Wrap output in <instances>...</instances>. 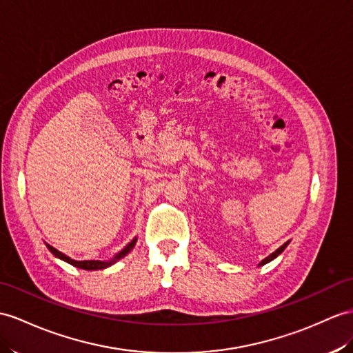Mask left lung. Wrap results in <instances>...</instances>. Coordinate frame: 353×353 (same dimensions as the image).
Listing matches in <instances>:
<instances>
[{
  "instance_id": "1",
  "label": "left lung",
  "mask_w": 353,
  "mask_h": 353,
  "mask_svg": "<svg viewBox=\"0 0 353 353\" xmlns=\"http://www.w3.org/2000/svg\"><path fill=\"white\" fill-rule=\"evenodd\" d=\"M288 244H289V243H285V244H283V245H281L280 248H277V250H276V252H274L272 254H270L268 257H266V259H263V261H262V262H261L259 265L262 266V265H265V263H268V262H271L272 259H276V257H277V256H279V254H280V253H281L283 250H285V248H286V245H288Z\"/></svg>"
}]
</instances>
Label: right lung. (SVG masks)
<instances>
[{
  "label": "right lung",
  "instance_id": "add662e5",
  "mask_svg": "<svg viewBox=\"0 0 353 353\" xmlns=\"http://www.w3.org/2000/svg\"><path fill=\"white\" fill-rule=\"evenodd\" d=\"M134 244H136V239H133V241H132L130 244H128L127 247H124V250L119 252V253L114 257V259L109 261V262H101V261H73V259H70V257H68V256L63 254L61 252H58L57 248H54L52 245H49V244H48V248H49V250L52 252L57 257H59V259H63L64 262H67V263H70V265L76 266V268L94 271V270H105V268H108V266H110L112 263H115L117 261H119V259H121V257H124L128 252H130L132 248L134 247Z\"/></svg>",
  "mask_w": 353,
  "mask_h": 353
}]
</instances>
